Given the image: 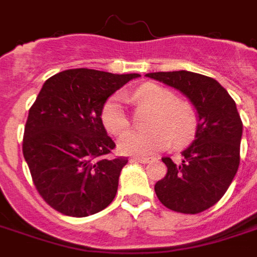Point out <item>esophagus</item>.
I'll use <instances>...</instances> for the list:
<instances>
[{
  "instance_id": "esophagus-1",
  "label": "esophagus",
  "mask_w": 257,
  "mask_h": 257,
  "mask_svg": "<svg viewBox=\"0 0 257 257\" xmlns=\"http://www.w3.org/2000/svg\"><path fill=\"white\" fill-rule=\"evenodd\" d=\"M132 161L140 162V164H149L150 160H149V158H146V157H134V158H132Z\"/></svg>"
}]
</instances>
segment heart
<instances>
[{
  "label": "heart",
  "mask_w": 257,
  "mask_h": 257,
  "mask_svg": "<svg viewBox=\"0 0 257 257\" xmlns=\"http://www.w3.org/2000/svg\"><path fill=\"white\" fill-rule=\"evenodd\" d=\"M136 100L154 108L147 131H128L118 140V150L128 156H150L175 146H184L193 139L198 117L193 106L179 101L172 90L157 84H146L135 93ZM101 121L112 135H121L129 126L125 97L111 96L101 110Z\"/></svg>",
  "instance_id": "obj_1"
}]
</instances>
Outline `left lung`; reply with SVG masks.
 Segmentation results:
<instances>
[{
  "instance_id": "left-lung-1",
  "label": "left lung",
  "mask_w": 257,
  "mask_h": 257,
  "mask_svg": "<svg viewBox=\"0 0 257 257\" xmlns=\"http://www.w3.org/2000/svg\"><path fill=\"white\" fill-rule=\"evenodd\" d=\"M146 75L183 93L198 117L195 139L182 151V162L162 158L168 172L154 186L157 197L175 212H204L224 195L238 171L242 121L235 101L216 79L202 74L180 70Z\"/></svg>"
}]
</instances>
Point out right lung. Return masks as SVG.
Returning a JSON list of instances; mask_svg holds the SVG:
<instances>
[{"label": "right lung", "instance_id": "add662e5", "mask_svg": "<svg viewBox=\"0 0 257 257\" xmlns=\"http://www.w3.org/2000/svg\"><path fill=\"white\" fill-rule=\"evenodd\" d=\"M139 74L73 68L42 85L29 111L23 156L36 189L60 213L85 217L115 197L128 158H108L115 143L101 110L110 96Z\"/></svg>", "mask_w": 257, "mask_h": 257}]
</instances>
